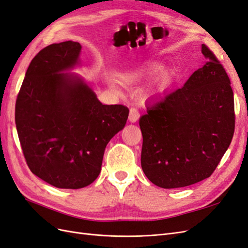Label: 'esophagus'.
<instances>
[{"label":"esophagus","mask_w":248,"mask_h":248,"mask_svg":"<svg viewBox=\"0 0 248 248\" xmlns=\"http://www.w3.org/2000/svg\"><path fill=\"white\" fill-rule=\"evenodd\" d=\"M139 118H140V112H139V110H138L137 108H131L130 110H129V117H128L129 121H130L131 123H134V122L138 121Z\"/></svg>","instance_id":"1"}]
</instances>
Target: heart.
<instances>
[{"label": "heart", "instance_id": "1", "mask_svg": "<svg viewBox=\"0 0 248 248\" xmlns=\"http://www.w3.org/2000/svg\"><path fill=\"white\" fill-rule=\"evenodd\" d=\"M155 68H156V67H153L152 70H154ZM142 74H144V71H139L137 73H133V74H129V76H126L124 78V79L127 82H133V81H136V80H139L142 77Z\"/></svg>", "mask_w": 248, "mask_h": 248}]
</instances>
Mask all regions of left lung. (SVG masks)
Returning <instances> with one entry per match:
<instances>
[{
    "label": "left lung",
    "mask_w": 248,
    "mask_h": 248,
    "mask_svg": "<svg viewBox=\"0 0 248 248\" xmlns=\"http://www.w3.org/2000/svg\"><path fill=\"white\" fill-rule=\"evenodd\" d=\"M202 54L205 65L181 89L150 104L140 119L141 169L162 188H179L209 178L234 136L230 78L205 44Z\"/></svg>",
    "instance_id": "1"
}]
</instances>
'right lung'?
<instances>
[{"instance_id":"1","label":"right lung","mask_w":248,"mask_h":248,"mask_svg":"<svg viewBox=\"0 0 248 248\" xmlns=\"http://www.w3.org/2000/svg\"><path fill=\"white\" fill-rule=\"evenodd\" d=\"M81 46L44 47L29 65L16 103V124L29 169L46 183L78 189L94 182L110 139L129 109L106 106L80 78L62 73L78 64Z\"/></svg>"}]
</instances>
